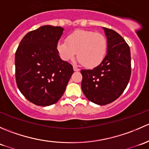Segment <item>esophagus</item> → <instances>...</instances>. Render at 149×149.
Here are the masks:
<instances>
[{"label":"esophagus","mask_w":149,"mask_h":149,"mask_svg":"<svg viewBox=\"0 0 149 149\" xmlns=\"http://www.w3.org/2000/svg\"><path fill=\"white\" fill-rule=\"evenodd\" d=\"M73 70H74V71H79L80 69H79V68L76 67V66H73Z\"/></svg>","instance_id":"34e87169"}]
</instances>
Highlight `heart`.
Here are the masks:
<instances>
[{
  "label": "heart",
  "mask_w": 149,
  "mask_h": 149,
  "mask_svg": "<svg viewBox=\"0 0 149 149\" xmlns=\"http://www.w3.org/2000/svg\"><path fill=\"white\" fill-rule=\"evenodd\" d=\"M107 42L101 33L88 30H76L68 35L65 40L57 44V50L61 59L72 61L77 57L81 63L88 68L97 67L106 56Z\"/></svg>",
  "instance_id": "b5f03b06"
}]
</instances>
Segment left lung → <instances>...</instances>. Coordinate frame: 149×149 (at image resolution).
Here are the masks:
<instances>
[{
  "label": "left lung",
  "instance_id": "8db88e82",
  "mask_svg": "<svg viewBox=\"0 0 149 149\" xmlns=\"http://www.w3.org/2000/svg\"><path fill=\"white\" fill-rule=\"evenodd\" d=\"M107 52L101 64L92 70H81V88L89 101L105 105L115 101L127 87L131 74L128 45L114 30L102 27Z\"/></svg>",
  "mask_w": 149,
  "mask_h": 149
}]
</instances>
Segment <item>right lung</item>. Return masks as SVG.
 <instances>
[{
  "mask_svg": "<svg viewBox=\"0 0 149 149\" xmlns=\"http://www.w3.org/2000/svg\"><path fill=\"white\" fill-rule=\"evenodd\" d=\"M63 30L61 26H40L28 32L16 49L17 86L29 101L38 106L56 103L73 73V66L63 61L57 50Z\"/></svg>",
  "mask_w": 149,
  "mask_h": 149,
  "instance_id": "obj_1",
  "label": "right lung"
}]
</instances>
